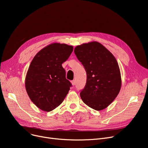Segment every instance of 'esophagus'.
I'll return each instance as SVG.
<instances>
[{"mask_svg": "<svg viewBox=\"0 0 148 148\" xmlns=\"http://www.w3.org/2000/svg\"><path fill=\"white\" fill-rule=\"evenodd\" d=\"M75 80H72L71 81V83H72V85H73V86H74V85L75 84Z\"/></svg>", "mask_w": 148, "mask_h": 148, "instance_id": "esophagus-1", "label": "esophagus"}]
</instances>
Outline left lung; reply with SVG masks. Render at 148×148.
Instances as JSON below:
<instances>
[{"label": "left lung", "mask_w": 148, "mask_h": 148, "mask_svg": "<svg viewBox=\"0 0 148 148\" xmlns=\"http://www.w3.org/2000/svg\"><path fill=\"white\" fill-rule=\"evenodd\" d=\"M74 53L87 74L86 85L80 92L82 99L93 109H104L121 90L122 81L117 60L110 51L96 41L77 45Z\"/></svg>", "instance_id": "1"}]
</instances>
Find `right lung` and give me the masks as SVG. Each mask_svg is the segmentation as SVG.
Wrapping results in <instances>:
<instances>
[{"instance_id":"add662e5","label":"right lung","mask_w":148,"mask_h":148,"mask_svg":"<svg viewBox=\"0 0 148 148\" xmlns=\"http://www.w3.org/2000/svg\"><path fill=\"white\" fill-rule=\"evenodd\" d=\"M73 51V47L53 43L39 51L32 60L25 79L31 101L41 110L50 112L65 99L72 86L66 79L62 64Z\"/></svg>"}]
</instances>
